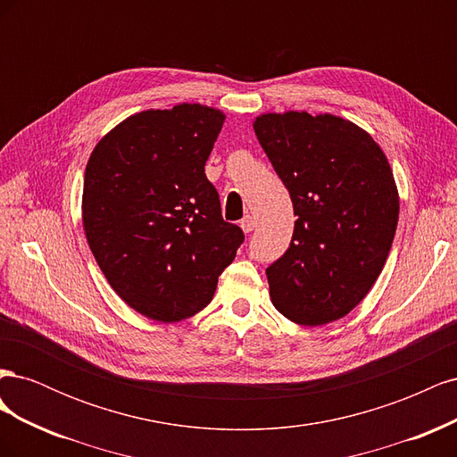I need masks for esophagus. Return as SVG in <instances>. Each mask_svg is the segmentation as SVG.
I'll use <instances>...</instances> for the list:
<instances>
[{
	"instance_id": "1",
	"label": "esophagus",
	"mask_w": 457,
	"mask_h": 457,
	"mask_svg": "<svg viewBox=\"0 0 457 457\" xmlns=\"http://www.w3.org/2000/svg\"><path fill=\"white\" fill-rule=\"evenodd\" d=\"M255 217H252V215H245L242 220H240V227H242V230L244 232H252L253 228H255Z\"/></svg>"
}]
</instances>
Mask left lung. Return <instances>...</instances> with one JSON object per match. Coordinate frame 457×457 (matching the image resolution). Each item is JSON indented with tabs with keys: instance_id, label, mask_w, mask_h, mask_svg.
<instances>
[{
	"instance_id": "1",
	"label": "left lung",
	"mask_w": 457,
	"mask_h": 457,
	"mask_svg": "<svg viewBox=\"0 0 457 457\" xmlns=\"http://www.w3.org/2000/svg\"><path fill=\"white\" fill-rule=\"evenodd\" d=\"M257 139L297 215L286 253L267 267L272 305L303 326L349 314L391 252L398 190L371 137L331 114H262Z\"/></svg>"
}]
</instances>
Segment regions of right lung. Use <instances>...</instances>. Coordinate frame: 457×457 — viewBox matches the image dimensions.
<instances>
[{"label": "right lung", "instance_id": "right-lung-1", "mask_svg": "<svg viewBox=\"0 0 457 457\" xmlns=\"http://www.w3.org/2000/svg\"><path fill=\"white\" fill-rule=\"evenodd\" d=\"M223 121L202 104L145 110L89 156L81 202L89 247L114 292L152 320L200 312L244 242L204 171Z\"/></svg>", "mask_w": 457, "mask_h": 457}]
</instances>
